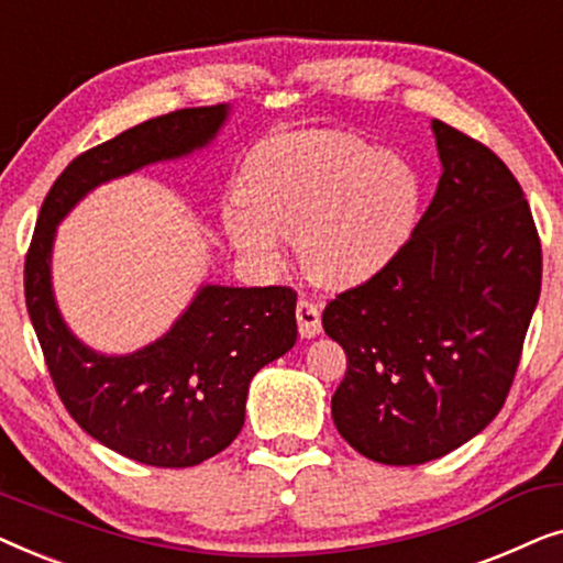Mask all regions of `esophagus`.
Returning <instances> with one entry per match:
<instances>
[{
    "instance_id": "1",
    "label": "esophagus",
    "mask_w": 563,
    "mask_h": 563,
    "mask_svg": "<svg viewBox=\"0 0 563 563\" xmlns=\"http://www.w3.org/2000/svg\"><path fill=\"white\" fill-rule=\"evenodd\" d=\"M297 322H299V335L314 338L320 335L322 320H320V307L312 299H299L297 302Z\"/></svg>"
}]
</instances>
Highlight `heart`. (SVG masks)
Segmentation results:
<instances>
[{
  "label": "heart",
  "instance_id": "obj_1",
  "mask_svg": "<svg viewBox=\"0 0 563 563\" xmlns=\"http://www.w3.org/2000/svg\"><path fill=\"white\" fill-rule=\"evenodd\" d=\"M422 179L399 153L349 133L274 137L251 153L225 233L251 264L274 268L295 238L318 284L351 287L397 258L418 225Z\"/></svg>",
  "mask_w": 563,
  "mask_h": 563
}]
</instances>
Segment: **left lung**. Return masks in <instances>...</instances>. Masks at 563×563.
<instances>
[{"label":"left lung","instance_id":"1","mask_svg":"<svg viewBox=\"0 0 563 563\" xmlns=\"http://www.w3.org/2000/svg\"><path fill=\"white\" fill-rule=\"evenodd\" d=\"M443 174L397 258L330 299L349 358L338 433L389 466L441 459L503 410L541 295V238L497 153L433 120Z\"/></svg>","mask_w":563,"mask_h":563}]
</instances>
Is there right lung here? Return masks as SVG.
Instances as JSON below:
<instances>
[{
	"mask_svg": "<svg viewBox=\"0 0 563 563\" xmlns=\"http://www.w3.org/2000/svg\"><path fill=\"white\" fill-rule=\"evenodd\" d=\"M225 118V104L189 107L84 151L45 195L25 256L27 314L60 402L91 438L148 466H197L235 441L251 379L297 341V291L210 284L156 343L102 356L60 320L51 289L53 235L87 191L202 148Z\"/></svg>",
	"mask_w": 563,
	"mask_h": 563,
	"instance_id": "obj_1",
	"label": "right lung"
}]
</instances>
